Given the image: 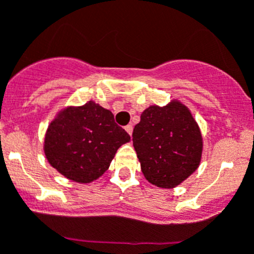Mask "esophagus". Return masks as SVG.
<instances>
[{
	"label": "esophagus",
	"mask_w": 254,
	"mask_h": 254,
	"mask_svg": "<svg viewBox=\"0 0 254 254\" xmlns=\"http://www.w3.org/2000/svg\"><path fill=\"white\" fill-rule=\"evenodd\" d=\"M125 129L127 131V133L129 134V136H132V132H133V127H132V125H127L125 127Z\"/></svg>",
	"instance_id": "esophagus-1"
}]
</instances>
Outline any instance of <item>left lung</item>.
Listing matches in <instances>:
<instances>
[{
  "mask_svg": "<svg viewBox=\"0 0 254 254\" xmlns=\"http://www.w3.org/2000/svg\"><path fill=\"white\" fill-rule=\"evenodd\" d=\"M145 178L159 188H174L199 166L203 139L189 109L179 102L151 106L132 133Z\"/></svg>",
  "mask_w": 254,
  "mask_h": 254,
  "instance_id": "1",
  "label": "left lung"
}]
</instances>
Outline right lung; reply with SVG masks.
Instances as JSON below:
<instances>
[{
  "instance_id": "1",
  "label": "right lung",
  "mask_w": 254,
  "mask_h": 254,
  "mask_svg": "<svg viewBox=\"0 0 254 254\" xmlns=\"http://www.w3.org/2000/svg\"><path fill=\"white\" fill-rule=\"evenodd\" d=\"M131 137L115 116L94 102L68 108L49 126L45 155L53 167L78 183H90L108 170L115 153Z\"/></svg>"
}]
</instances>
